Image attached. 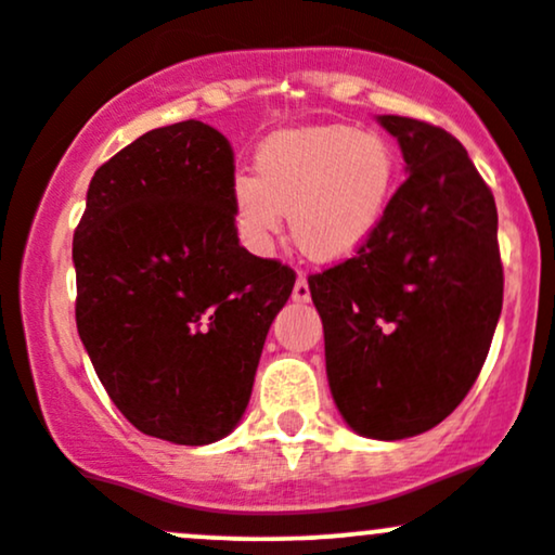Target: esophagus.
<instances>
[{
	"label": "esophagus",
	"instance_id": "obj_1",
	"mask_svg": "<svg viewBox=\"0 0 555 555\" xmlns=\"http://www.w3.org/2000/svg\"><path fill=\"white\" fill-rule=\"evenodd\" d=\"M292 299H295V302H308V299H310V284H308V279L297 276L295 289H292Z\"/></svg>",
	"mask_w": 555,
	"mask_h": 555
}]
</instances>
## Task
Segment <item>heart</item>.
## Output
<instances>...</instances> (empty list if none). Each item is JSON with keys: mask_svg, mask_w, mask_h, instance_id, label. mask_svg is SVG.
<instances>
[{"mask_svg": "<svg viewBox=\"0 0 555 555\" xmlns=\"http://www.w3.org/2000/svg\"><path fill=\"white\" fill-rule=\"evenodd\" d=\"M253 167L256 177H234L229 197L234 229L256 256L271 250L284 214L295 245L315 263L358 256L384 224L399 188L391 140L349 125L273 132Z\"/></svg>", "mask_w": 555, "mask_h": 555, "instance_id": "1", "label": "heart"}]
</instances>
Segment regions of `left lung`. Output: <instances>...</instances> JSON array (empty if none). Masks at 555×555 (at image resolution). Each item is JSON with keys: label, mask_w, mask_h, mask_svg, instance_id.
I'll return each instance as SVG.
<instances>
[{"label": "left lung", "mask_w": 555, "mask_h": 555, "mask_svg": "<svg viewBox=\"0 0 555 555\" xmlns=\"http://www.w3.org/2000/svg\"><path fill=\"white\" fill-rule=\"evenodd\" d=\"M406 180L354 258L308 279L331 397L375 441L436 428L473 388L501 315L493 193L454 135L380 114Z\"/></svg>", "instance_id": "obj_1"}]
</instances>
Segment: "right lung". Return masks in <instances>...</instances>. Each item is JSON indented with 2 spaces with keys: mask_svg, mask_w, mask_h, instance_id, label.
Wrapping results in <instances>:
<instances>
[{
  "mask_svg": "<svg viewBox=\"0 0 555 555\" xmlns=\"http://www.w3.org/2000/svg\"><path fill=\"white\" fill-rule=\"evenodd\" d=\"M232 182L219 130L158 127L99 167L75 229L82 347L117 410L169 443L237 428L295 286L292 269L240 247Z\"/></svg>",
  "mask_w": 555,
  "mask_h": 555,
  "instance_id": "add662e5",
  "label": "right lung"
}]
</instances>
